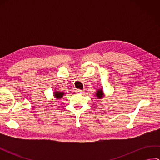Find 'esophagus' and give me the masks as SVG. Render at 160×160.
<instances>
[{"label":"esophagus","instance_id":"obj_1","mask_svg":"<svg viewBox=\"0 0 160 160\" xmlns=\"http://www.w3.org/2000/svg\"><path fill=\"white\" fill-rule=\"evenodd\" d=\"M76 93H82L84 92V91H83V90H81V89H76Z\"/></svg>","mask_w":160,"mask_h":160}]
</instances>
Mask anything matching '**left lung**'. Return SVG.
I'll list each match as a JSON object with an SVG mask.
<instances>
[{
	"label": "left lung",
	"instance_id": "1",
	"mask_svg": "<svg viewBox=\"0 0 160 160\" xmlns=\"http://www.w3.org/2000/svg\"><path fill=\"white\" fill-rule=\"evenodd\" d=\"M103 95H104V94H103V92H102V89H100V90H98V91H97L96 96L98 97V99H101V98H102Z\"/></svg>",
	"mask_w": 160,
	"mask_h": 160
}]
</instances>
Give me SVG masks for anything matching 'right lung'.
<instances>
[{
    "label": "right lung",
    "mask_w": 160,
    "mask_h": 160,
    "mask_svg": "<svg viewBox=\"0 0 160 160\" xmlns=\"http://www.w3.org/2000/svg\"><path fill=\"white\" fill-rule=\"evenodd\" d=\"M54 96L56 97V98L57 99H59V98H62L64 93L63 92H58V91H56V92H54Z\"/></svg>",
    "instance_id": "obj_1"
}]
</instances>
